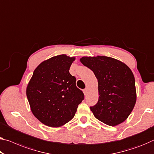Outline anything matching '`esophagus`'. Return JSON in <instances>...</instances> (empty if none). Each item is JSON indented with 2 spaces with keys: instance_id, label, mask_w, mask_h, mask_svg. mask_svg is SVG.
<instances>
[{
  "instance_id": "obj_1",
  "label": "esophagus",
  "mask_w": 154,
  "mask_h": 154,
  "mask_svg": "<svg viewBox=\"0 0 154 154\" xmlns=\"http://www.w3.org/2000/svg\"><path fill=\"white\" fill-rule=\"evenodd\" d=\"M87 91V89H83V93H84L85 95H86Z\"/></svg>"
}]
</instances>
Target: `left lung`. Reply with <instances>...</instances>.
Returning a JSON list of instances; mask_svg holds the SVG:
<instances>
[{
  "label": "left lung",
  "instance_id": "1",
  "mask_svg": "<svg viewBox=\"0 0 154 154\" xmlns=\"http://www.w3.org/2000/svg\"><path fill=\"white\" fill-rule=\"evenodd\" d=\"M85 66L95 74L98 82V101L90 107L94 116L109 126L124 122L136 101L135 79L125 63L107 56L82 57Z\"/></svg>",
  "mask_w": 154,
  "mask_h": 154
}]
</instances>
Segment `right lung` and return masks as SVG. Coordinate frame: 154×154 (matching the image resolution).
<instances>
[{
    "mask_svg": "<svg viewBox=\"0 0 154 154\" xmlns=\"http://www.w3.org/2000/svg\"><path fill=\"white\" fill-rule=\"evenodd\" d=\"M75 58L62 54L41 63L33 73L27 87L31 110L42 123L58 127L74 117L84 100L69 68Z\"/></svg>",
    "mask_w": 154,
    "mask_h": 154,
    "instance_id": "1",
    "label": "right lung"
}]
</instances>
